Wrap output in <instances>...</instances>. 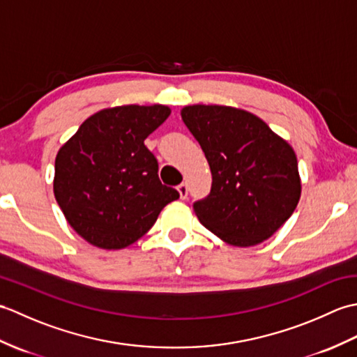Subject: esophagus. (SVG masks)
Masks as SVG:
<instances>
[{
  "label": "esophagus",
  "mask_w": 357,
  "mask_h": 357,
  "mask_svg": "<svg viewBox=\"0 0 357 357\" xmlns=\"http://www.w3.org/2000/svg\"><path fill=\"white\" fill-rule=\"evenodd\" d=\"M178 192H179L181 199H185L187 196H188V187H187V184H185V183L179 184V185H178Z\"/></svg>",
  "instance_id": "esophagus-1"
}]
</instances>
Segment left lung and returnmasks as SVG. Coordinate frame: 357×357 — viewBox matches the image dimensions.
<instances>
[{
  "label": "left lung",
  "instance_id": "left-lung-1",
  "mask_svg": "<svg viewBox=\"0 0 357 357\" xmlns=\"http://www.w3.org/2000/svg\"><path fill=\"white\" fill-rule=\"evenodd\" d=\"M181 116L211 172L210 195L193 204L201 224L230 245L268 239L301 198L290 144L253 113L227 105H187Z\"/></svg>",
  "mask_w": 357,
  "mask_h": 357
}]
</instances>
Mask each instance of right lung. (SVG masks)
Instances as JSON below:
<instances>
[{
    "mask_svg": "<svg viewBox=\"0 0 357 357\" xmlns=\"http://www.w3.org/2000/svg\"><path fill=\"white\" fill-rule=\"evenodd\" d=\"M167 105H119L87 118L55 159L53 193L82 239L104 250L144 236L179 193L158 176L144 139L169 118Z\"/></svg>",
    "mask_w": 357,
    "mask_h": 357,
    "instance_id": "1",
    "label": "right lung"
}]
</instances>
